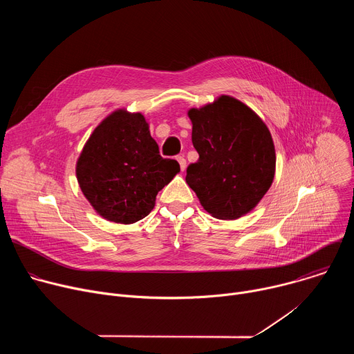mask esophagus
I'll use <instances>...</instances> for the list:
<instances>
[{
  "label": "esophagus",
  "mask_w": 354,
  "mask_h": 354,
  "mask_svg": "<svg viewBox=\"0 0 354 354\" xmlns=\"http://www.w3.org/2000/svg\"><path fill=\"white\" fill-rule=\"evenodd\" d=\"M176 160H178V162H179L180 169L185 171V169H186V160H185V157H183V156H179V157H176Z\"/></svg>",
  "instance_id": "1"
}]
</instances>
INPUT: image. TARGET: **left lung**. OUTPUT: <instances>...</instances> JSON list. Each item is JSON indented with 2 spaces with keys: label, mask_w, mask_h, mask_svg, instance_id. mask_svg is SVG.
Wrapping results in <instances>:
<instances>
[{
  "label": "left lung",
  "mask_w": 354,
  "mask_h": 354,
  "mask_svg": "<svg viewBox=\"0 0 354 354\" xmlns=\"http://www.w3.org/2000/svg\"><path fill=\"white\" fill-rule=\"evenodd\" d=\"M198 160L186 169V183L203 209L220 220L254 210L274 179L276 151L263 120L241 100L221 95L187 111Z\"/></svg>",
  "instance_id": "left-lung-1"
}]
</instances>
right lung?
Listing matches in <instances>:
<instances>
[{
	"label": "right lung",
	"mask_w": 354,
	"mask_h": 354,
	"mask_svg": "<svg viewBox=\"0 0 354 354\" xmlns=\"http://www.w3.org/2000/svg\"><path fill=\"white\" fill-rule=\"evenodd\" d=\"M180 167L162 158L145 118L118 109L100 122L77 160L78 185L93 210L108 221L133 224L156 206L158 192Z\"/></svg>",
	"instance_id": "add662e5"
}]
</instances>
